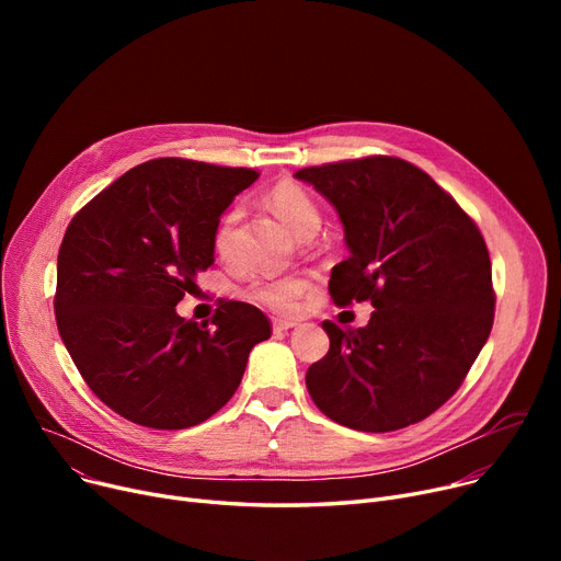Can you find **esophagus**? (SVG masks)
<instances>
[{
  "mask_svg": "<svg viewBox=\"0 0 561 561\" xmlns=\"http://www.w3.org/2000/svg\"><path fill=\"white\" fill-rule=\"evenodd\" d=\"M296 325H298V320H293V318H273V330L275 332H286V330L296 328Z\"/></svg>",
  "mask_w": 561,
  "mask_h": 561,
  "instance_id": "1",
  "label": "esophagus"
}]
</instances>
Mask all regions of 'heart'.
Here are the masks:
<instances>
[{
  "label": "heart",
  "mask_w": 561,
  "mask_h": 561,
  "mask_svg": "<svg viewBox=\"0 0 561 561\" xmlns=\"http://www.w3.org/2000/svg\"><path fill=\"white\" fill-rule=\"evenodd\" d=\"M265 202H268L271 209L293 229L298 236H311L320 227V206L311 197V193L300 186L298 182H277L268 195H265ZM239 209H229L222 214L214 229V250L218 256L227 259L233 250V229L236 222H239ZM313 288V277L311 275H263L254 277L248 288L245 296L261 305L268 307L277 313H290L300 307V300L307 296V293Z\"/></svg>",
  "instance_id": "1"
}]
</instances>
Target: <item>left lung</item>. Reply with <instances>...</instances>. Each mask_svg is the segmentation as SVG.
I'll return each mask as SVG.
<instances>
[{"label": "left lung", "mask_w": 561, "mask_h": 561, "mask_svg": "<svg viewBox=\"0 0 561 561\" xmlns=\"http://www.w3.org/2000/svg\"><path fill=\"white\" fill-rule=\"evenodd\" d=\"M339 211L350 256L332 268L336 307H375L368 325L325 320L330 350L307 370L322 414L359 432H393L446 404L493 328L484 236L450 193L398 157L296 172Z\"/></svg>", "instance_id": "left-lung-1"}]
</instances>
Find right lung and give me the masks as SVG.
<instances>
[{"mask_svg": "<svg viewBox=\"0 0 561 561\" xmlns=\"http://www.w3.org/2000/svg\"><path fill=\"white\" fill-rule=\"evenodd\" d=\"M259 176L193 159L145 161L77 211L56 263L54 313L91 391L123 419L186 430L239 389L265 313L218 300L206 322L174 307L214 263V229Z\"/></svg>", "mask_w": 561, "mask_h": 561, "instance_id": "add662e5", "label": "right lung"}]
</instances>
